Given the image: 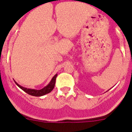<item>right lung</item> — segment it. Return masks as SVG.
<instances>
[{
    "label": "right lung",
    "mask_w": 132,
    "mask_h": 132,
    "mask_svg": "<svg viewBox=\"0 0 132 132\" xmlns=\"http://www.w3.org/2000/svg\"><path fill=\"white\" fill-rule=\"evenodd\" d=\"M56 76H57V74L54 75V77L52 78L51 81H50L49 84L45 86V87H43V89L39 90H37V89H28L26 88V87H23L21 86V85H19L15 81L16 85L20 87V89H22L23 91H24L25 92L27 93L28 94L31 95L32 96H35V97H41V96L45 95L47 94L48 93H50L52 90L54 89V85H55V82H56Z\"/></svg>",
    "instance_id": "1"
}]
</instances>
